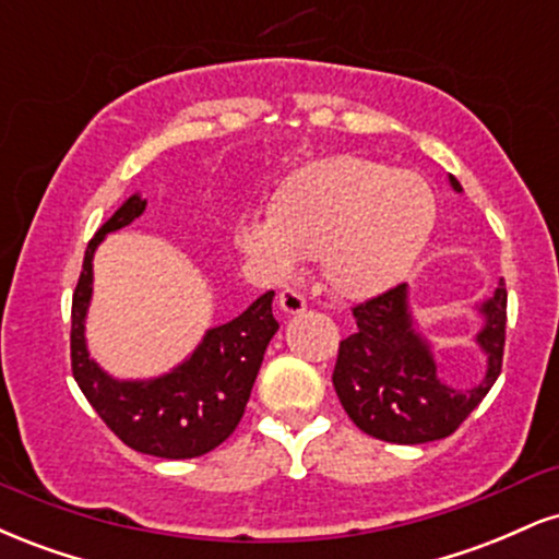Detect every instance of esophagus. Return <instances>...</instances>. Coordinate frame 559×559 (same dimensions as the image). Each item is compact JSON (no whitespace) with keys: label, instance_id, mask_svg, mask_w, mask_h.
<instances>
[{"label":"esophagus","instance_id":"1","mask_svg":"<svg viewBox=\"0 0 559 559\" xmlns=\"http://www.w3.org/2000/svg\"><path fill=\"white\" fill-rule=\"evenodd\" d=\"M278 305L286 316H299V312L307 310L305 294H299L297 288H284V292L278 294Z\"/></svg>","mask_w":559,"mask_h":559}]
</instances>
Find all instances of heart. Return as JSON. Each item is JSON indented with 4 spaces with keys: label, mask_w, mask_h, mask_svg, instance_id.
Listing matches in <instances>:
<instances>
[{
    "label": "heart",
    "mask_w": 559,
    "mask_h": 559,
    "mask_svg": "<svg viewBox=\"0 0 559 559\" xmlns=\"http://www.w3.org/2000/svg\"><path fill=\"white\" fill-rule=\"evenodd\" d=\"M436 226V197L418 173L362 155L316 159L284 178L271 215L243 217L239 252L271 278L320 260L338 297L370 299L407 275Z\"/></svg>",
    "instance_id": "obj_1"
}]
</instances>
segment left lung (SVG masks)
Instances as JSON below:
<instances>
[{
	"mask_svg": "<svg viewBox=\"0 0 559 559\" xmlns=\"http://www.w3.org/2000/svg\"><path fill=\"white\" fill-rule=\"evenodd\" d=\"M452 189L463 191L454 176ZM484 329L476 344L486 355V373L476 386L457 389L441 381L431 344L409 312L407 286L400 284L352 310L357 329L338 344L333 389L352 423L391 444H426L447 439L489 394L504 355L507 288H493L484 305Z\"/></svg>",
	"mask_w": 559,
	"mask_h": 559,
	"instance_id": "obj_1",
	"label": "left lung"
}]
</instances>
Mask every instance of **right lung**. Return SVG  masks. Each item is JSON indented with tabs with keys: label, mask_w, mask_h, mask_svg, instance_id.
Returning <instances> with one entry per match:
<instances>
[{
	"label": "right lung",
	"mask_w": 559,
	"mask_h": 559,
	"mask_svg": "<svg viewBox=\"0 0 559 559\" xmlns=\"http://www.w3.org/2000/svg\"><path fill=\"white\" fill-rule=\"evenodd\" d=\"M146 210V199L128 197L88 241L79 286L73 292L70 365L88 404L126 447L165 460L213 452L239 426L267 344L278 331L273 292L258 297L239 318L215 325L170 373L150 381H120L99 368L86 346L94 252L107 234L126 228Z\"/></svg>",
	"instance_id": "obj_1"
}]
</instances>
